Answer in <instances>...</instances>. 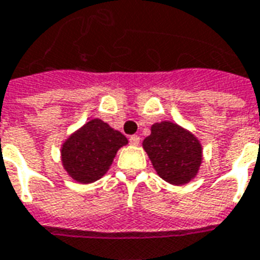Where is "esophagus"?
<instances>
[{"mask_svg": "<svg viewBox=\"0 0 260 260\" xmlns=\"http://www.w3.org/2000/svg\"><path fill=\"white\" fill-rule=\"evenodd\" d=\"M139 142H140V138L138 135H132L129 138V143L132 146H138L139 145Z\"/></svg>", "mask_w": 260, "mask_h": 260, "instance_id": "34e87169", "label": "esophagus"}]
</instances>
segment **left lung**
<instances>
[{"label": "left lung", "mask_w": 260, "mask_h": 260, "mask_svg": "<svg viewBox=\"0 0 260 260\" xmlns=\"http://www.w3.org/2000/svg\"><path fill=\"white\" fill-rule=\"evenodd\" d=\"M155 172L175 186L189 183L199 174L203 147L196 136L178 124L161 121L151 125V134L143 140Z\"/></svg>", "instance_id": "left-lung-1"}]
</instances>
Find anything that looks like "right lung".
I'll return each mask as SVG.
<instances>
[{"mask_svg": "<svg viewBox=\"0 0 260 260\" xmlns=\"http://www.w3.org/2000/svg\"><path fill=\"white\" fill-rule=\"evenodd\" d=\"M128 143L121 132L99 118L88 121L61 145V164L78 183L101 179L113 164L118 149Z\"/></svg>", "mask_w": 260, "mask_h": 260, "instance_id": "add662e5", "label": "right lung"}]
</instances>
